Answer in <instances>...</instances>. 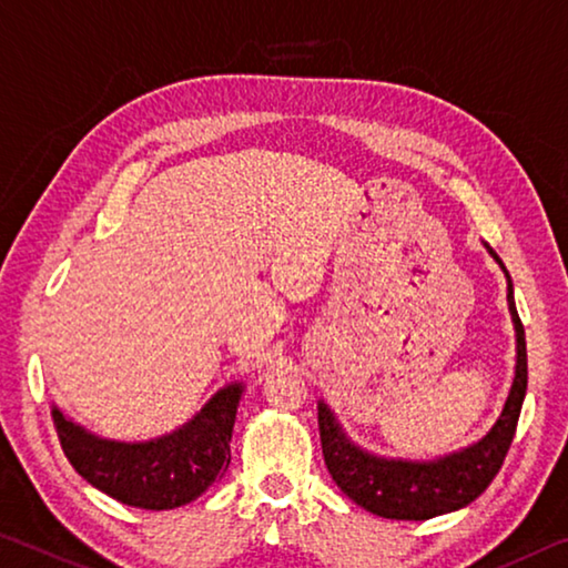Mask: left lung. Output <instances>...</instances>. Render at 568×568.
Here are the masks:
<instances>
[{"instance_id":"8db88e82","label":"left lung","mask_w":568,"mask_h":568,"mask_svg":"<svg viewBox=\"0 0 568 568\" xmlns=\"http://www.w3.org/2000/svg\"><path fill=\"white\" fill-rule=\"evenodd\" d=\"M485 245V242H483ZM490 257L500 265L508 281V311L516 328V372L508 389L506 404L478 443L453 449L435 460H404V457H382L356 445L341 427L336 414L326 402H318V429L323 457L331 478L356 506L374 516L392 520H429L445 513L460 510L485 493L498 475L506 453L516 435L520 407L528 386L526 333L520 326L513 283L506 265L490 245Z\"/></svg>"}]
</instances>
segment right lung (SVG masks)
<instances>
[{
    "label": "right lung",
    "mask_w": 568,
    "mask_h": 568,
    "mask_svg": "<svg viewBox=\"0 0 568 568\" xmlns=\"http://www.w3.org/2000/svg\"><path fill=\"white\" fill-rule=\"evenodd\" d=\"M242 394V382L224 384L182 425L141 443L98 437L55 404L52 419L62 453L93 488L125 506L171 510L196 500L227 473Z\"/></svg>",
    "instance_id": "obj_1"
}]
</instances>
